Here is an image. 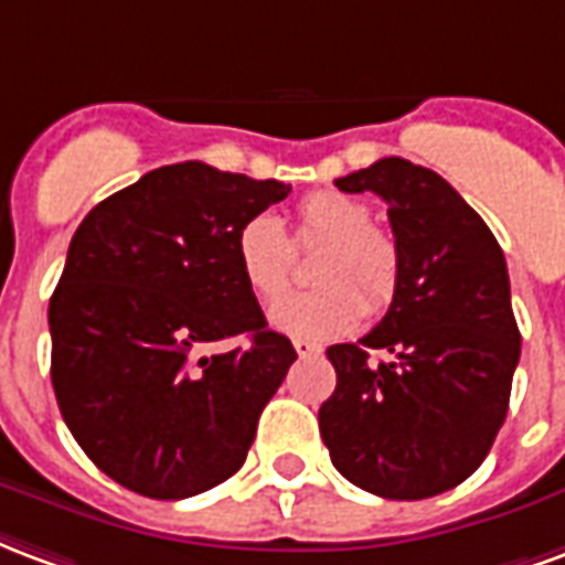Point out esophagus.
Wrapping results in <instances>:
<instances>
[{
	"mask_svg": "<svg viewBox=\"0 0 565 565\" xmlns=\"http://www.w3.org/2000/svg\"><path fill=\"white\" fill-rule=\"evenodd\" d=\"M295 352H298L300 358H312L322 352V345L310 343V340H295Z\"/></svg>",
	"mask_w": 565,
	"mask_h": 565,
	"instance_id": "obj_1",
	"label": "esophagus"
}]
</instances>
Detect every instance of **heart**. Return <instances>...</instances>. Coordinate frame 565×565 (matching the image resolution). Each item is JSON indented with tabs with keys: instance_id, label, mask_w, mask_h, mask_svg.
<instances>
[{
	"instance_id": "heart-1",
	"label": "heart",
	"mask_w": 565,
	"mask_h": 565,
	"mask_svg": "<svg viewBox=\"0 0 565 565\" xmlns=\"http://www.w3.org/2000/svg\"><path fill=\"white\" fill-rule=\"evenodd\" d=\"M298 243H328L316 267L322 288L288 295L270 310V324L298 340H333L355 331L364 312H385L401 286V246L373 225L358 198L333 189L298 204ZM237 270L258 300H277L291 282V243L270 213H255L237 228Z\"/></svg>"
}]
</instances>
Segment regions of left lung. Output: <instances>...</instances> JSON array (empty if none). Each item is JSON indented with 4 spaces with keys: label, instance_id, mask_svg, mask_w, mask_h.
I'll use <instances>...</instances> for the list:
<instances>
[{
    "label": "left lung",
    "instance_id": "obj_1",
    "mask_svg": "<svg viewBox=\"0 0 565 565\" xmlns=\"http://www.w3.org/2000/svg\"><path fill=\"white\" fill-rule=\"evenodd\" d=\"M333 183L388 204L401 286L367 337L328 349L337 388L319 430L358 488L385 500L436 497L481 467L509 413L521 333L505 258L430 168L388 156ZM370 348L390 361L370 362Z\"/></svg>",
    "mask_w": 565,
    "mask_h": 565
}]
</instances>
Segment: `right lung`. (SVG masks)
Returning a JSON list of instances; mask_svg holds the SVG:
<instances>
[{
	"label": "right lung",
	"instance_id": "1",
	"mask_svg": "<svg viewBox=\"0 0 565 565\" xmlns=\"http://www.w3.org/2000/svg\"><path fill=\"white\" fill-rule=\"evenodd\" d=\"M291 192L204 162L156 168L86 213L53 291L51 379L105 476L186 500L243 467L298 352L237 270V228ZM246 335L249 347L213 353Z\"/></svg>",
	"mask_w": 565,
	"mask_h": 565
}]
</instances>
